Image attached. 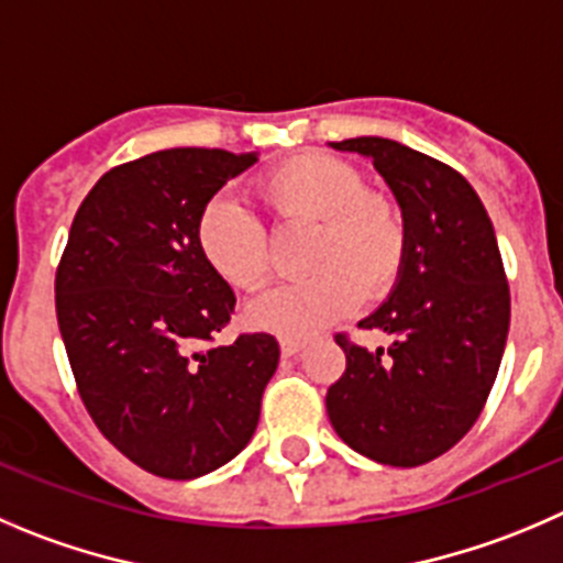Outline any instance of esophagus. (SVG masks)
<instances>
[{"label": "esophagus", "instance_id": "1", "mask_svg": "<svg viewBox=\"0 0 563 563\" xmlns=\"http://www.w3.org/2000/svg\"><path fill=\"white\" fill-rule=\"evenodd\" d=\"M278 345H282V356H296V353L307 345V340H298V336H282Z\"/></svg>", "mask_w": 563, "mask_h": 563}]
</instances>
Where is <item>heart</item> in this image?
Segmentation results:
<instances>
[{"label":"heart","mask_w":563,"mask_h":563,"mask_svg":"<svg viewBox=\"0 0 563 563\" xmlns=\"http://www.w3.org/2000/svg\"><path fill=\"white\" fill-rule=\"evenodd\" d=\"M256 192L278 223H314L307 267L312 273L262 292L249 303L256 329L312 334L398 285L409 256V227L389 192L365 187L356 165L323 152H303L273 165ZM207 265L238 290H256L271 278L273 251L260 216L232 196L210 198L196 223Z\"/></svg>","instance_id":"b5f03b06"}]
</instances>
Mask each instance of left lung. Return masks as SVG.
<instances>
[{
	"instance_id": "1",
	"label": "left lung",
	"mask_w": 563,
	"mask_h": 563,
	"mask_svg": "<svg viewBox=\"0 0 563 563\" xmlns=\"http://www.w3.org/2000/svg\"><path fill=\"white\" fill-rule=\"evenodd\" d=\"M373 159L409 227V256L389 301L358 329L393 345L367 351L336 334L345 373L325 411L347 448L389 467L451 451L484 409L506 347L511 296L478 192L451 165L387 137L331 143Z\"/></svg>"
}]
</instances>
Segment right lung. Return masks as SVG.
I'll return each mask as SVG.
<instances>
[{"label": "right lung", "mask_w": 563, "mask_h": 563, "mask_svg": "<svg viewBox=\"0 0 563 563\" xmlns=\"http://www.w3.org/2000/svg\"><path fill=\"white\" fill-rule=\"evenodd\" d=\"M256 154L165 148L107 170L74 216L55 307L74 382L96 428L146 473L207 475L260 422L278 342L240 334L234 292L198 251L205 205Z\"/></svg>", "instance_id": "right-lung-1"}]
</instances>
